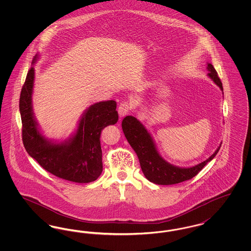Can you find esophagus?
Here are the masks:
<instances>
[{
  "label": "esophagus",
  "instance_id": "esophagus-1",
  "mask_svg": "<svg viewBox=\"0 0 251 251\" xmlns=\"http://www.w3.org/2000/svg\"><path fill=\"white\" fill-rule=\"evenodd\" d=\"M131 108H132V106H131V102H129V101H123V102H121L120 104V106H119V109H118L120 117L126 116V115L131 111Z\"/></svg>",
  "mask_w": 251,
  "mask_h": 251
}]
</instances>
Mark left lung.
I'll return each mask as SVG.
<instances>
[{
    "label": "left lung",
    "instance_id": "obj_1",
    "mask_svg": "<svg viewBox=\"0 0 251 251\" xmlns=\"http://www.w3.org/2000/svg\"><path fill=\"white\" fill-rule=\"evenodd\" d=\"M209 73L208 76L217 84L223 91L222 83L217 75L212 64H208L207 67ZM122 130L131 148L138 156L141 169L147 179L151 182L161 185L176 184L181 181L190 179L195 177L208 162L213 160L220 150L219 146L213 155L201 164L192 167H175L167 163L166 160L159 154L155 144L151 136V133L147 131L143 124L134 117L127 116L122 120Z\"/></svg>",
    "mask_w": 251,
    "mask_h": 251
}]
</instances>
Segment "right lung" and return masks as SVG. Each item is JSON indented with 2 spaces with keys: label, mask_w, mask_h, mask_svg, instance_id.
<instances>
[{
  "label": "right lung",
  "mask_w": 251,
  "mask_h": 251,
  "mask_svg": "<svg viewBox=\"0 0 251 251\" xmlns=\"http://www.w3.org/2000/svg\"><path fill=\"white\" fill-rule=\"evenodd\" d=\"M37 55L33 60V64ZM35 70L27 73L20 97V112L23 123V142L28 154L52 175L74 182L87 183L99 178L102 171L100 132L119 120L117 102L100 101L84 112L72 138L53 143L38 131L32 107Z\"/></svg>",
  "instance_id": "add662e5"
}]
</instances>
